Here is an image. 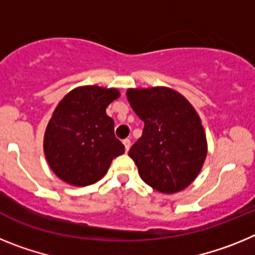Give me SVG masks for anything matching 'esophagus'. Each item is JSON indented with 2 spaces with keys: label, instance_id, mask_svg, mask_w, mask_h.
<instances>
[{
  "label": "esophagus",
  "instance_id": "obj_1",
  "mask_svg": "<svg viewBox=\"0 0 255 255\" xmlns=\"http://www.w3.org/2000/svg\"><path fill=\"white\" fill-rule=\"evenodd\" d=\"M123 144H124V145H125V150H126V152H128V150L130 149V145H131V141H130L129 139H125V140L123 141Z\"/></svg>",
  "mask_w": 255,
  "mask_h": 255
}]
</instances>
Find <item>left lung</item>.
<instances>
[{
  "instance_id": "left-lung-1",
  "label": "left lung",
  "mask_w": 255,
  "mask_h": 255,
  "mask_svg": "<svg viewBox=\"0 0 255 255\" xmlns=\"http://www.w3.org/2000/svg\"><path fill=\"white\" fill-rule=\"evenodd\" d=\"M126 97L144 121L143 134L129 150L141 180L164 194L185 189L207 155L206 134L193 106L164 87L129 89Z\"/></svg>"
}]
</instances>
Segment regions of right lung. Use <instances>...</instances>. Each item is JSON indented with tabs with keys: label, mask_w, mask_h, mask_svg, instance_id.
Listing matches in <instances>:
<instances>
[{
	"label": "right lung",
	"mask_w": 255,
	"mask_h": 255,
	"mask_svg": "<svg viewBox=\"0 0 255 255\" xmlns=\"http://www.w3.org/2000/svg\"><path fill=\"white\" fill-rule=\"evenodd\" d=\"M120 93L88 85L58 103L44 134V154L52 171L67 184L87 186L105 176L112 159L125 152L115 136L106 108Z\"/></svg>",
	"instance_id": "obj_1"
}]
</instances>
